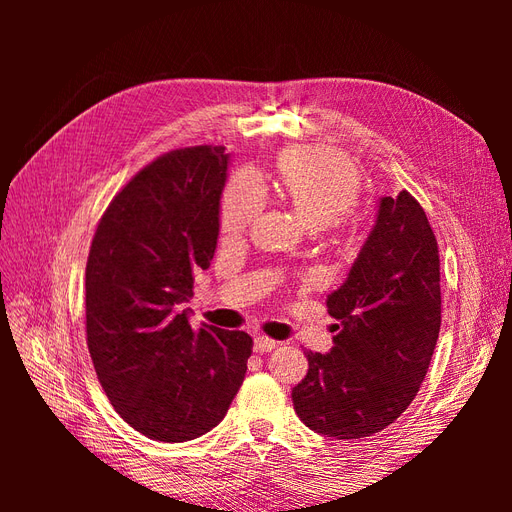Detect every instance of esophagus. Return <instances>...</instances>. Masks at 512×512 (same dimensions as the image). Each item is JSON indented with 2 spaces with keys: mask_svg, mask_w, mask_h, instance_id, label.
I'll return each instance as SVG.
<instances>
[{
  "mask_svg": "<svg viewBox=\"0 0 512 512\" xmlns=\"http://www.w3.org/2000/svg\"><path fill=\"white\" fill-rule=\"evenodd\" d=\"M275 346H277L275 339H271L267 335H256L254 337V350L256 352H271Z\"/></svg>",
  "mask_w": 512,
  "mask_h": 512,
  "instance_id": "1",
  "label": "esophagus"
}]
</instances>
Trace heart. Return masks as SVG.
<instances>
[{"instance_id":"obj_1","label":"heart","mask_w":512,"mask_h":512,"mask_svg":"<svg viewBox=\"0 0 512 512\" xmlns=\"http://www.w3.org/2000/svg\"><path fill=\"white\" fill-rule=\"evenodd\" d=\"M277 183L309 228L337 224L359 200V173L354 164L320 147L294 149L280 160ZM267 205V188L252 168H243L224 190L220 207L222 235L237 237L250 228Z\"/></svg>"}]
</instances>
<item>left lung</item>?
Instances as JSON below:
<instances>
[{"mask_svg":"<svg viewBox=\"0 0 512 512\" xmlns=\"http://www.w3.org/2000/svg\"><path fill=\"white\" fill-rule=\"evenodd\" d=\"M440 256L423 207L401 190L378 200L376 224L346 282L327 297L339 320L327 354L307 352L294 412L335 440L389 427L416 397L442 322Z\"/></svg>","mask_w":512,"mask_h":512,"instance_id":"1","label":"left lung"}]
</instances>
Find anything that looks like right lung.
Segmentation results:
<instances>
[{
  "label": "right lung",
  "instance_id": "obj_1",
  "mask_svg": "<svg viewBox=\"0 0 512 512\" xmlns=\"http://www.w3.org/2000/svg\"><path fill=\"white\" fill-rule=\"evenodd\" d=\"M228 162L211 145L164 153L113 198L91 241V361L117 414L158 442H188L218 425L252 354L247 333L194 331L179 309L218 247Z\"/></svg>",
  "mask_w": 512,
  "mask_h": 512
}]
</instances>
